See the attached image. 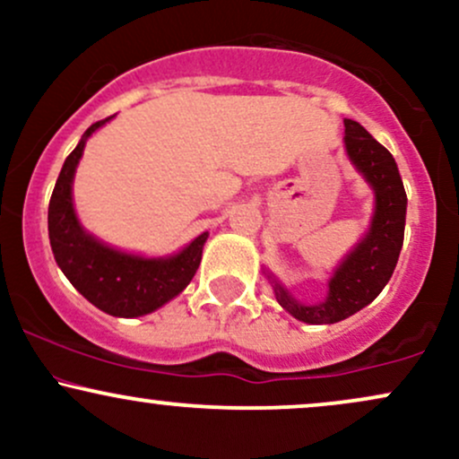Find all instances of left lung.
<instances>
[{"label": "left lung", "mask_w": 459, "mask_h": 459, "mask_svg": "<svg viewBox=\"0 0 459 459\" xmlns=\"http://www.w3.org/2000/svg\"><path fill=\"white\" fill-rule=\"evenodd\" d=\"M345 149L358 170L376 189V213L365 239L341 263L330 281L328 298L304 307L273 282L278 304L299 321L319 325L336 324L358 313L380 296L391 281L403 246L408 196L393 155L356 120L345 118Z\"/></svg>", "instance_id": "1"}]
</instances>
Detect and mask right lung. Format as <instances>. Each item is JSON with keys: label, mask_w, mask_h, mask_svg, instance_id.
<instances>
[{"label": "right lung", "mask_w": 459, "mask_h": 459, "mask_svg": "<svg viewBox=\"0 0 459 459\" xmlns=\"http://www.w3.org/2000/svg\"><path fill=\"white\" fill-rule=\"evenodd\" d=\"M109 118L91 125L62 166L49 200V241L60 270L88 302L114 317H140L163 307L187 287L203 259L209 233L198 235L170 259L125 255L83 233L73 209V175L86 140Z\"/></svg>", "instance_id": "1"}]
</instances>
